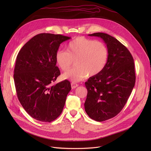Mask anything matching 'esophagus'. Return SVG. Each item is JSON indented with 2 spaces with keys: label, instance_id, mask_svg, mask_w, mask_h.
<instances>
[{
  "label": "esophagus",
  "instance_id": "obj_1",
  "mask_svg": "<svg viewBox=\"0 0 151 151\" xmlns=\"http://www.w3.org/2000/svg\"><path fill=\"white\" fill-rule=\"evenodd\" d=\"M71 88H72V89H75L76 88H77V87L78 86V84H76L74 82H72L71 83Z\"/></svg>",
  "mask_w": 151,
  "mask_h": 151
}]
</instances>
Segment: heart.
Listing matches in <instances>:
<instances>
[{
	"label": "heart",
	"instance_id": "heart-1",
	"mask_svg": "<svg viewBox=\"0 0 151 151\" xmlns=\"http://www.w3.org/2000/svg\"><path fill=\"white\" fill-rule=\"evenodd\" d=\"M108 55V47L104 42L78 37L67 44L66 51H57L55 59L63 71L71 67L75 60V67L63 73V77L78 82L88 75L92 76L100 73L106 65Z\"/></svg>",
	"mask_w": 151,
	"mask_h": 151
}]
</instances>
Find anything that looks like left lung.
I'll use <instances>...</instances> for the list:
<instances>
[{"label":"left lung","instance_id":"left-lung-1","mask_svg":"<svg viewBox=\"0 0 151 151\" xmlns=\"http://www.w3.org/2000/svg\"><path fill=\"white\" fill-rule=\"evenodd\" d=\"M89 35L102 38L109 51L104 69L85 83L86 112L92 119L102 122L119 113L127 101L136 80L134 60L128 49L114 37L101 32Z\"/></svg>","mask_w":151,"mask_h":151}]
</instances>
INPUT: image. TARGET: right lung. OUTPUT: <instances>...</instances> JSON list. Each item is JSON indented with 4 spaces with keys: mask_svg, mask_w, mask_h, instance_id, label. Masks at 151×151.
Segmentation results:
<instances>
[{
    "mask_svg": "<svg viewBox=\"0 0 151 151\" xmlns=\"http://www.w3.org/2000/svg\"><path fill=\"white\" fill-rule=\"evenodd\" d=\"M70 38L59 34H38L22 47L17 57L13 76L18 100L26 111L39 121L50 122L57 119L71 90L66 80L52 84L60 75L55 53Z\"/></svg>",
    "mask_w": 151,
    "mask_h": 151,
    "instance_id": "1",
    "label": "right lung"
}]
</instances>
